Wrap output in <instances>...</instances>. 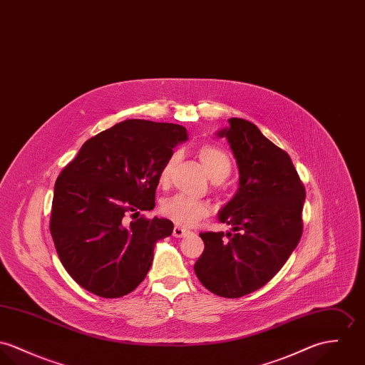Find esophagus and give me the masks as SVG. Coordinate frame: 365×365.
Listing matches in <instances>:
<instances>
[{
  "instance_id": "esophagus-1",
  "label": "esophagus",
  "mask_w": 365,
  "mask_h": 365,
  "mask_svg": "<svg viewBox=\"0 0 365 365\" xmlns=\"http://www.w3.org/2000/svg\"><path fill=\"white\" fill-rule=\"evenodd\" d=\"M173 237L175 238H183L185 235H187L189 234V231L187 230H185V228H182V227H178V225H175L173 227Z\"/></svg>"
}]
</instances>
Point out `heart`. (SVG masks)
I'll use <instances>...</instances> for the list:
<instances>
[{
  "label": "heart",
  "instance_id": "heart-1",
  "mask_svg": "<svg viewBox=\"0 0 365 365\" xmlns=\"http://www.w3.org/2000/svg\"><path fill=\"white\" fill-rule=\"evenodd\" d=\"M199 158L200 163L204 166V170L210 176L211 180L214 182H222L227 179L231 173L232 169V163L231 158L225 151H222L218 147L214 145H202L199 150ZM179 160V153L175 151L172 153L168 160L161 168L160 172V182L165 185L168 183L173 166L176 165ZM161 211L163 215L170 218L179 225L189 227L196 224L200 218H202L207 214V205L200 200L190 199L183 195H175L166 200H163L161 204Z\"/></svg>",
  "mask_w": 365,
  "mask_h": 365
}]
</instances>
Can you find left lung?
Returning <instances> with one entry per match:
<instances>
[{"instance_id":"obj_1","label":"left lung","mask_w":365,"mask_h":365,"mask_svg":"<svg viewBox=\"0 0 365 365\" xmlns=\"http://www.w3.org/2000/svg\"><path fill=\"white\" fill-rule=\"evenodd\" d=\"M217 133L225 137L240 169V187L220 211L231 232H202L204 250L195 263L212 294L240 298L269 283L302 235L305 187L289 155L253 123L232 118Z\"/></svg>"}]
</instances>
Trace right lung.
Here are the masks:
<instances>
[{
	"instance_id": "obj_1",
	"label": "right lung",
	"mask_w": 365,
	"mask_h": 365,
	"mask_svg": "<svg viewBox=\"0 0 365 365\" xmlns=\"http://www.w3.org/2000/svg\"><path fill=\"white\" fill-rule=\"evenodd\" d=\"M186 140L179 124L124 120L85 141L61 170L50 232L64 269L82 288L119 298L145 279L155 243L173 224L138 214L155 207L161 168Z\"/></svg>"
}]
</instances>
